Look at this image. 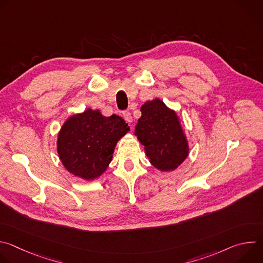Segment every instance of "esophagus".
Masks as SVG:
<instances>
[{
    "label": "esophagus",
    "mask_w": 263,
    "mask_h": 263,
    "mask_svg": "<svg viewBox=\"0 0 263 263\" xmlns=\"http://www.w3.org/2000/svg\"><path fill=\"white\" fill-rule=\"evenodd\" d=\"M123 118H124V120H125L127 123H132V121H133L132 116H131V114H130L129 111H124V112H123Z\"/></svg>",
    "instance_id": "obj_1"
}]
</instances>
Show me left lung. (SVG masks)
<instances>
[{"instance_id": "1", "label": "left lung", "mask_w": 263, "mask_h": 263, "mask_svg": "<svg viewBox=\"0 0 263 263\" xmlns=\"http://www.w3.org/2000/svg\"><path fill=\"white\" fill-rule=\"evenodd\" d=\"M140 111L134 134L149 162L161 172L176 170L190 153L177 114L159 99L145 102Z\"/></svg>"}]
</instances>
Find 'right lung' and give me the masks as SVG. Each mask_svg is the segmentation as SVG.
<instances>
[{"instance_id":"obj_1","label":"right lung","mask_w":263,"mask_h":263,"mask_svg":"<svg viewBox=\"0 0 263 263\" xmlns=\"http://www.w3.org/2000/svg\"><path fill=\"white\" fill-rule=\"evenodd\" d=\"M130 130L116 115L104 117L100 110L86 109L62 125L57 152L64 167L84 180L100 177L112 160L117 142Z\"/></svg>"}]
</instances>
